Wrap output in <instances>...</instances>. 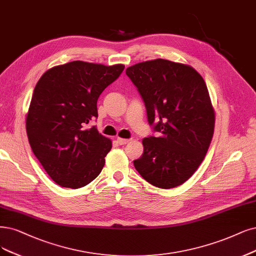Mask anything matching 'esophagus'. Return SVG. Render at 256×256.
Instances as JSON below:
<instances>
[{
	"mask_svg": "<svg viewBox=\"0 0 256 256\" xmlns=\"http://www.w3.org/2000/svg\"><path fill=\"white\" fill-rule=\"evenodd\" d=\"M117 142L122 146V144H126L130 142V139H124V138H117Z\"/></svg>",
	"mask_w": 256,
	"mask_h": 256,
	"instance_id": "1",
	"label": "esophagus"
}]
</instances>
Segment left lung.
<instances>
[{"label":"left lung","instance_id":"left-lung-1","mask_svg":"<svg viewBox=\"0 0 256 256\" xmlns=\"http://www.w3.org/2000/svg\"><path fill=\"white\" fill-rule=\"evenodd\" d=\"M158 135L142 140L135 168L157 188H172L190 178L210 146L215 114L202 76L192 66L164 59L126 68Z\"/></svg>","mask_w":256,"mask_h":256}]
</instances>
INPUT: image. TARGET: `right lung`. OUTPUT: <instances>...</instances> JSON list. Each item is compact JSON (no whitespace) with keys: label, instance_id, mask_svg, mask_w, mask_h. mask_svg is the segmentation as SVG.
<instances>
[{"label":"right lung","instance_id":"1","mask_svg":"<svg viewBox=\"0 0 256 256\" xmlns=\"http://www.w3.org/2000/svg\"><path fill=\"white\" fill-rule=\"evenodd\" d=\"M123 70L122 64L72 61L54 66L38 81L26 132L34 156L56 184L79 188L102 171L112 141L86 124L98 117L101 92Z\"/></svg>","mask_w":256,"mask_h":256}]
</instances>
